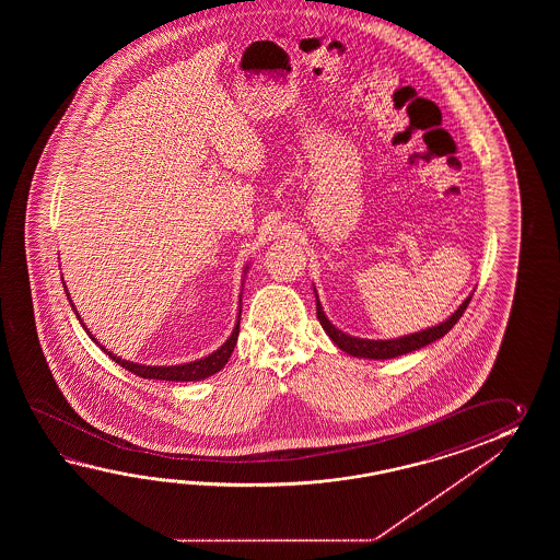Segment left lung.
<instances>
[{
    "mask_svg": "<svg viewBox=\"0 0 560 560\" xmlns=\"http://www.w3.org/2000/svg\"><path fill=\"white\" fill-rule=\"evenodd\" d=\"M314 294H316V316H318L322 328L330 336L334 345L338 346L340 350H345L346 354H350V357L370 358V360H388V358L402 357L408 352H415L418 348H424L430 342H436L439 338H442L444 334L453 328L456 322L460 320V316L465 314L466 306L472 298V294L466 298L465 302L454 310L453 316H448L446 320L432 326V328L420 330V332L406 334V336L394 338V340H369V338H357V336H350V334L338 330L332 322L326 318L316 288H314Z\"/></svg>",
    "mask_w": 560,
    "mask_h": 560,
    "instance_id": "obj_1",
    "label": "left lung"
}]
</instances>
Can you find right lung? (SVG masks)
Instances as JSON below:
<instances>
[{
    "label": "right lung",
    "mask_w": 560,
    "mask_h": 560,
    "mask_svg": "<svg viewBox=\"0 0 560 560\" xmlns=\"http://www.w3.org/2000/svg\"><path fill=\"white\" fill-rule=\"evenodd\" d=\"M246 270H248V266H246ZM244 270V272H246ZM66 288V284H63ZM68 292V290H66ZM70 298V294H68ZM70 304H72V300H70ZM72 310L75 312V316H78V320L80 324L84 326L85 332L88 336L94 340L95 345H97V340H95L92 332L85 328L84 322L80 318V314H78V310L72 304ZM238 332H240V314L238 320H236V326H234V330L230 334V338H228L224 345L220 346L215 352L212 354H208V357L200 358V360H194V362H186V364H178V366H143V364H136V362H130V360H124V358L116 357V354H112V352H107L106 348L102 345L100 348L106 352L107 357L112 358L114 362H118L121 369L130 370L133 372L136 376H142V378H150V381H172V382H194V381H203V378H208V376H212L215 372H220V370L226 366L228 358L232 357V352H234V346L238 342Z\"/></svg>",
    "instance_id": "obj_1"
}]
</instances>
